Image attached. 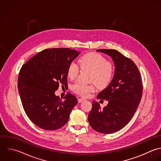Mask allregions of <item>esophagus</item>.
I'll use <instances>...</instances> for the list:
<instances>
[{
    "instance_id": "34e87169",
    "label": "esophagus",
    "mask_w": 161,
    "mask_h": 161,
    "mask_svg": "<svg viewBox=\"0 0 161 161\" xmlns=\"http://www.w3.org/2000/svg\"><path fill=\"white\" fill-rule=\"evenodd\" d=\"M78 102L79 103H81V102H83V101H85V98H78Z\"/></svg>"
}]
</instances>
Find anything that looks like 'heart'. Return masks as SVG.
<instances>
[{"label":"heart","instance_id":"heart-1","mask_svg":"<svg viewBox=\"0 0 161 161\" xmlns=\"http://www.w3.org/2000/svg\"><path fill=\"white\" fill-rule=\"evenodd\" d=\"M78 63L81 68L92 71L90 81L95 82L99 86H107L113 78L114 74L113 64L100 54L95 53L85 54L79 59ZM78 73V65L75 61L71 62L67 69L68 77L73 80L77 76ZM71 88L78 95L86 97L95 91V86L93 84H85L76 81L72 85Z\"/></svg>","mask_w":161,"mask_h":161}]
</instances>
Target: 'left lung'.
I'll return each instance as SVG.
<instances>
[{"mask_svg": "<svg viewBox=\"0 0 161 161\" xmlns=\"http://www.w3.org/2000/svg\"><path fill=\"white\" fill-rule=\"evenodd\" d=\"M110 56L115 64L114 76L109 85L100 92L98 99L107 100L103 108L93 101L88 122L93 129L111 134L124 128L132 119L141 100L143 86L140 71L130 58L115 49H97Z\"/></svg>", "mask_w": 161, "mask_h": 161, "instance_id": "obj_1", "label": "left lung"}]
</instances>
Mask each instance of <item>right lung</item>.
I'll return each instance as SVG.
<instances>
[{"label":"right lung","instance_id":"add662e5","mask_svg":"<svg viewBox=\"0 0 161 161\" xmlns=\"http://www.w3.org/2000/svg\"><path fill=\"white\" fill-rule=\"evenodd\" d=\"M80 54L69 48L46 49L32 57L20 69L18 90L29 119L46 130L61 128L78 103L70 93L61 101L54 92L59 84L66 86L68 65Z\"/></svg>","mask_w":161,"mask_h":161}]
</instances>
